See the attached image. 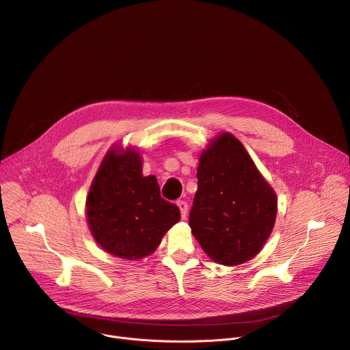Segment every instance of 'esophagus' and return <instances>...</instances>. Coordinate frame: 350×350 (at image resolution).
<instances>
[{
    "label": "esophagus",
    "instance_id": "esophagus-1",
    "mask_svg": "<svg viewBox=\"0 0 350 350\" xmlns=\"http://www.w3.org/2000/svg\"><path fill=\"white\" fill-rule=\"evenodd\" d=\"M177 205L180 208V213H181V218L185 219V217H187V213H189V204L185 201H177Z\"/></svg>",
    "mask_w": 350,
    "mask_h": 350
}]
</instances>
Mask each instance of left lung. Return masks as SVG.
I'll return each instance as SVG.
<instances>
[{"instance_id": "1", "label": "left lung", "mask_w": 350, "mask_h": 350, "mask_svg": "<svg viewBox=\"0 0 350 350\" xmlns=\"http://www.w3.org/2000/svg\"><path fill=\"white\" fill-rule=\"evenodd\" d=\"M197 178L189 224L204 252L225 266L254 258L271 234L277 198L243 145L218 136L201 154Z\"/></svg>"}]
</instances>
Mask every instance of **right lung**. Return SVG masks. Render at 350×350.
Here are the masks:
<instances>
[{"label": "right lung", "mask_w": 350, "mask_h": 350, "mask_svg": "<svg viewBox=\"0 0 350 350\" xmlns=\"http://www.w3.org/2000/svg\"><path fill=\"white\" fill-rule=\"evenodd\" d=\"M87 219L104 250L135 260L159 246L180 221V209L161 198L154 176H142L137 152L109 150L87 197Z\"/></svg>", "instance_id": "add662e5"}]
</instances>
